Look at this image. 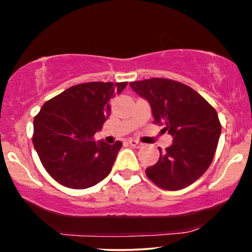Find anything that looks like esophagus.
Listing matches in <instances>:
<instances>
[{
    "label": "esophagus",
    "mask_w": 252,
    "mask_h": 252,
    "mask_svg": "<svg viewBox=\"0 0 252 252\" xmlns=\"http://www.w3.org/2000/svg\"><path fill=\"white\" fill-rule=\"evenodd\" d=\"M128 143L131 146H133V148H141L142 146V143H139L138 141H137V139H132V138H130L129 141H128Z\"/></svg>",
    "instance_id": "34e87169"
}]
</instances>
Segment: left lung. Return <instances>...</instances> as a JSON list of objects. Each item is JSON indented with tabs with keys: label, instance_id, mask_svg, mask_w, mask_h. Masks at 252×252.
Listing matches in <instances>:
<instances>
[{
	"label": "left lung",
	"instance_id": "left-lung-1",
	"mask_svg": "<svg viewBox=\"0 0 252 252\" xmlns=\"http://www.w3.org/2000/svg\"><path fill=\"white\" fill-rule=\"evenodd\" d=\"M139 96L149 101L156 124L173 137L158 161L146 168L152 183L166 190H178L199 179L212 164L221 123L218 113L189 86L165 78L130 82Z\"/></svg>",
	"mask_w": 252,
	"mask_h": 252
}]
</instances>
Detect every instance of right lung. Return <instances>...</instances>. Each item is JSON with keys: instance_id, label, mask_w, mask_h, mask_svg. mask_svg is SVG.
Instances as JSON below:
<instances>
[{"instance_id": "right-lung-1", "label": "right lung", "mask_w": 252, "mask_h": 252, "mask_svg": "<svg viewBox=\"0 0 252 252\" xmlns=\"http://www.w3.org/2000/svg\"><path fill=\"white\" fill-rule=\"evenodd\" d=\"M128 82H85L46 101L33 120L32 143L47 173L63 186L84 189L103 180L122 148L96 142L110 116V100Z\"/></svg>"}]
</instances>
